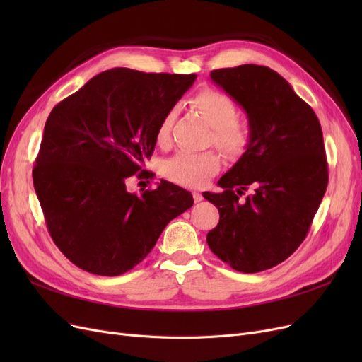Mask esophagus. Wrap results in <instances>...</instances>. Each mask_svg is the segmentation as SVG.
Returning a JSON list of instances; mask_svg holds the SVG:
<instances>
[{
  "label": "esophagus",
  "instance_id": "34e87169",
  "mask_svg": "<svg viewBox=\"0 0 362 362\" xmlns=\"http://www.w3.org/2000/svg\"><path fill=\"white\" fill-rule=\"evenodd\" d=\"M193 199H194V202H201L202 201V194L199 192H193Z\"/></svg>",
  "mask_w": 362,
  "mask_h": 362
}]
</instances>
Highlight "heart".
Wrapping results in <instances>:
<instances>
[{
	"mask_svg": "<svg viewBox=\"0 0 362 362\" xmlns=\"http://www.w3.org/2000/svg\"><path fill=\"white\" fill-rule=\"evenodd\" d=\"M193 105L214 128V144L229 156H237L247 145V128L237 120V105L231 96L216 89H204L193 96ZM175 108L164 115L157 128V141H169ZM221 168V160L214 152L180 151L163 164V175L169 181L185 187H202Z\"/></svg>",
	"mask_w": 362,
	"mask_h": 362,
	"instance_id": "heart-1",
	"label": "heart"
}]
</instances>
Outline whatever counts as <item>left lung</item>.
<instances>
[{"label": "left lung", "mask_w": 362, "mask_h": 362, "mask_svg": "<svg viewBox=\"0 0 362 362\" xmlns=\"http://www.w3.org/2000/svg\"><path fill=\"white\" fill-rule=\"evenodd\" d=\"M211 80L243 107L249 144L205 193L221 214L206 243L237 272L275 267L300 246L327 187L323 133L313 108L267 66L216 69ZM255 189L245 202L239 196Z\"/></svg>", "instance_id": "8db88e82"}]
</instances>
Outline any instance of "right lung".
I'll return each mask as SVG.
<instances>
[{"label": "right lung", "instance_id": "1", "mask_svg": "<svg viewBox=\"0 0 362 362\" xmlns=\"http://www.w3.org/2000/svg\"><path fill=\"white\" fill-rule=\"evenodd\" d=\"M196 75L115 68L93 76L49 113L33 184L51 238L76 267L117 276L137 266L193 196L161 180L137 196L125 181L157 144L161 117ZM148 172V170H146Z\"/></svg>", "mask_w": 362, "mask_h": 362}]
</instances>
